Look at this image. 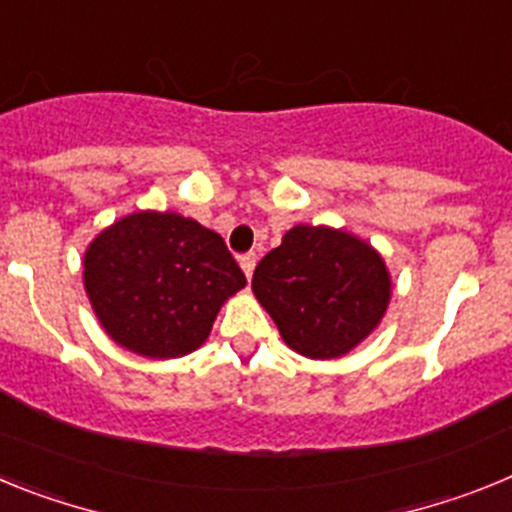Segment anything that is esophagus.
Here are the masks:
<instances>
[{
    "label": "esophagus",
    "mask_w": 512,
    "mask_h": 512,
    "mask_svg": "<svg viewBox=\"0 0 512 512\" xmlns=\"http://www.w3.org/2000/svg\"><path fill=\"white\" fill-rule=\"evenodd\" d=\"M241 269H243V274H246V279L253 277V269H256V256H253V253L241 256Z\"/></svg>",
    "instance_id": "34e87169"
}]
</instances>
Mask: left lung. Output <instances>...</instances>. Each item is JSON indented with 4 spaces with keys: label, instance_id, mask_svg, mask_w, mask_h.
Wrapping results in <instances>:
<instances>
[{
    "label": "left lung",
    "instance_id": "obj_1",
    "mask_svg": "<svg viewBox=\"0 0 512 512\" xmlns=\"http://www.w3.org/2000/svg\"><path fill=\"white\" fill-rule=\"evenodd\" d=\"M251 289L292 351L341 359L382 323L392 277L382 253L359 235L295 225L259 261Z\"/></svg>",
    "mask_w": 512,
    "mask_h": 512
}]
</instances>
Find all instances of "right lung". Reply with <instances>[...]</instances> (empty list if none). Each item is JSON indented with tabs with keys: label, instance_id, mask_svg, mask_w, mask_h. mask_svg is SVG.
<instances>
[{
	"label": "right lung",
	"instance_id": "right-lung-1",
	"mask_svg": "<svg viewBox=\"0 0 512 512\" xmlns=\"http://www.w3.org/2000/svg\"><path fill=\"white\" fill-rule=\"evenodd\" d=\"M81 266L104 333L146 359L197 351L220 307L246 287L223 238L179 212L120 217L89 243Z\"/></svg>",
	"mask_w": 512,
	"mask_h": 512
}]
</instances>
